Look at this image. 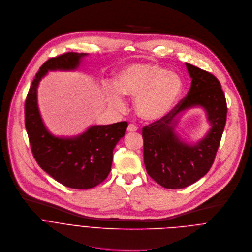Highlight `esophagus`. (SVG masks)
<instances>
[{
  "mask_svg": "<svg viewBox=\"0 0 252 252\" xmlns=\"http://www.w3.org/2000/svg\"><path fill=\"white\" fill-rule=\"evenodd\" d=\"M137 130H138V128L134 124H129L128 127H127L128 132H136Z\"/></svg>",
  "mask_w": 252,
  "mask_h": 252,
  "instance_id": "1",
  "label": "esophagus"
}]
</instances>
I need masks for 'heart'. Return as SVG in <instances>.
I'll list each match as a JSON object with an SVG mask.
<instances>
[{"label": "heart", "instance_id": "b5f03b06", "mask_svg": "<svg viewBox=\"0 0 252 252\" xmlns=\"http://www.w3.org/2000/svg\"><path fill=\"white\" fill-rule=\"evenodd\" d=\"M182 77L159 64L135 63L122 67L114 82L103 84L111 107L121 110L125 106L123 95L135 98L136 113L144 120L156 121L165 117L175 106L183 90Z\"/></svg>", "mask_w": 252, "mask_h": 252}]
</instances>
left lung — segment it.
<instances>
[{
    "label": "left lung",
    "mask_w": 252,
    "mask_h": 252,
    "mask_svg": "<svg viewBox=\"0 0 252 252\" xmlns=\"http://www.w3.org/2000/svg\"><path fill=\"white\" fill-rule=\"evenodd\" d=\"M191 78L187 96L165 117L143 128L144 164L148 175L166 189H183L203 178L211 169L226 122V101L218 78L186 63ZM203 108L211 125L206 136L188 143L175 132L181 114Z\"/></svg>",
    "instance_id": "left-lung-1"
}]
</instances>
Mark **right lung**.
I'll use <instances>...</instances> for the list:
<instances>
[{
	"mask_svg": "<svg viewBox=\"0 0 252 252\" xmlns=\"http://www.w3.org/2000/svg\"><path fill=\"white\" fill-rule=\"evenodd\" d=\"M87 54L66 53L45 62L32 83L25 104V124L39 167L65 187L86 189L102 183L111 170L113 150L127 122L93 125L73 137H59L45 127L37 104V87L48 71L76 70Z\"/></svg>",
	"mask_w": 252,
	"mask_h": 252,
	"instance_id": "1",
	"label": "right lung"
}]
</instances>
